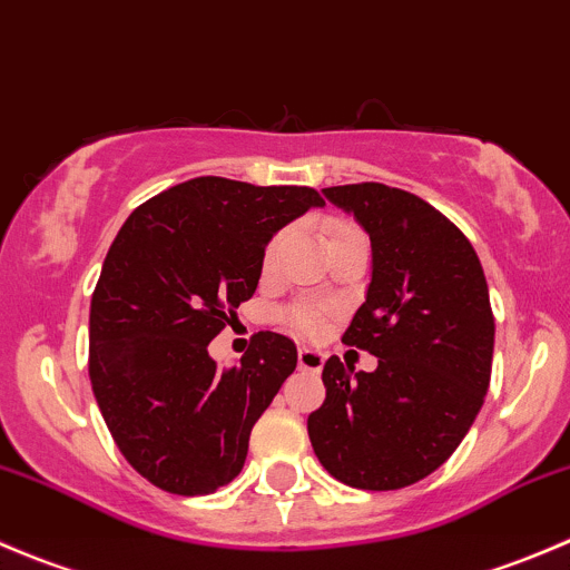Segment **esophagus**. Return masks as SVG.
Returning a JSON list of instances; mask_svg holds the SVG:
<instances>
[{
  "label": "esophagus",
  "instance_id": "obj_1",
  "mask_svg": "<svg viewBox=\"0 0 570 570\" xmlns=\"http://www.w3.org/2000/svg\"><path fill=\"white\" fill-rule=\"evenodd\" d=\"M322 364H325V355L314 347H301L297 350V366L306 372H320Z\"/></svg>",
  "mask_w": 570,
  "mask_h": 570
}]
</instances>
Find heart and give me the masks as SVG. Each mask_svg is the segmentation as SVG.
I'll return each instance as SVG.
<instances>
[{
  "mask_svg": "<svg viewBox=\"0 0 570 570\" xmlns=\"http://www.w3.org/2000/svg\"><path fill=\"white\" fill-rule=\"evenodd\" d=\"M353 234H361L358 228L353 226V223H333V226H331V243H333V239L353 237ZM281 243H284V232H278V234H273V237H269L267 248H264V256H262L264 269L273 267L275 256H278V250H281ZM289 322L301 333H308V336H314V333L322 331L325 314H322V308H317V306H297V308H292V312H289Z\"/></svg>",
  "mask_w": 570,
  "mask_h": 570,
  "instance_id": "heart-1",
  "label": "heart"
}]
</instances>
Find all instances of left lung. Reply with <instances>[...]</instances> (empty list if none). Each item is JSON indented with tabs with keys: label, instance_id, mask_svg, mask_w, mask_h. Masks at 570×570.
<instances>
[{
	"label": "left lung",
	"instance_id": "left-lung-1",
	"mask_svg": "<svg viewBox=\"0 0 570 570\" xmlns=\"http://www.w3.org/2000/svg\"><path fill=\"white\" fill-rule=\"evenodd\" d=\"M322 193L370 234V289L342 342L377 355V370L355 372L331 355L308 439L344 485L396 491L433 474L485 402L493 361L485 273L461 228L419 195L377 181Z\"/></svg>",
	"mask_w": 570,
	"mask_h": 570
}]
</instances>
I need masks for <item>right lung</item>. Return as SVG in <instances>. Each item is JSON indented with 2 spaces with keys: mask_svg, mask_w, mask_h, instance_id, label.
I'll use <instances>...</instances> for the list:
<instances>
[{
  "mask_svg": "<svg viewBox=\"0 0 570 570\" xmlns=\"http://www.w3.org/2000/svg\"><path fill=\"white\" fill-rule=\"evenodd\" d=\"M322 204L312 187L198 176L120 226L90 301L88 372L115 444L151 485L204 497L243 471L297 347L258 331L223 370L206 347L256 292L269 237Z\"/></svg>",
  "mask_w": 570,
  "mask_h": 570,
  "instance_id": "1",
  "label": "right lung"
}]
</instances>
